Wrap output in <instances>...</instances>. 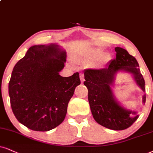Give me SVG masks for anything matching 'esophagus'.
<instances>
[{"label":"esophagus","instance_id":"obj_1","mask_svg":"<svg viewBox=\"0 0 153 153\" xmlns=\"http://www.w3.org/2000/svg\"><path fill=\"white\" fill-rule=\"evenodd\" d=\"M80 79H81V82H82V83L84 82V74H83L82 73L80 74Z\"/></svg>","mask_w":153,"mask_h":153}]
</instances>
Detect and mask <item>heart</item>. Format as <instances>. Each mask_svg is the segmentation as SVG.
Here are the masks:
<instances>
[{
	"mask_svg": "<svg viewBox=\"0 0 153 153\" xmlns=\"http://www.w3.org/2000/svg\"><path fill=\"white\" fill-rule=\"evenodd\" d=\"M101 51L100 50H95L93 51H90V52H86V53L82 54L79 56V59L81 61H87L92 59V58L97 57V56H99L101 54Z\"/></svg>",
	"mask_w": 153,
	"mask_h": 153,
	"instance_id": "1",
	"label": "heart"
}]
</instances>
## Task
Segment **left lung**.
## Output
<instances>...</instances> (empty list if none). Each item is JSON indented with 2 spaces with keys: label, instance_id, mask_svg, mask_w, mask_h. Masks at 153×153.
<instances>
[{
  "label": "left lung",
  "instance_id": "obj_1",
  "mask_svg": "<svg viewBox=\"0 0 153 153\" xmlns=\"http://www.w3.org/2000/svg\"><path fill=\"white\" fill-rule=\"evenodd\" d=\"M116 59L105 68L88 69L84 71V84L88 88V99L94 118L107 128L122 131L128 128L138 118L135 111H128L116 102L111 85L118 71H125L133 75L143 91H146L145 80L139 69L138 62L124 49L116 48ZM146 96L143 97L146 103Z\"/></svg>",
  "mask_w": 153,
  "mask_h": 153
}]
</instances>
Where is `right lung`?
Returning a JSON list of instances; mask_svg holds the SVG:
<instances>
[{
  "label": "right lung",
  "instance_id": "add662e5",
  "mask_svg": "<svg viewBox=\"0 0 153 153\" xmlns=\"http://www.w3.org/2000/svg\"><path fill=\"white\" fill-rule=\"evenodd\" d=\"M66 56L55 44L35 45L13 68L8 85L11 108L29 129L48 131L65 120L69 100L81 84L79 72L59 74Z\"/></svg>",
  "mask_w": 153,
  "mask_h": 153
}]
</instances>
